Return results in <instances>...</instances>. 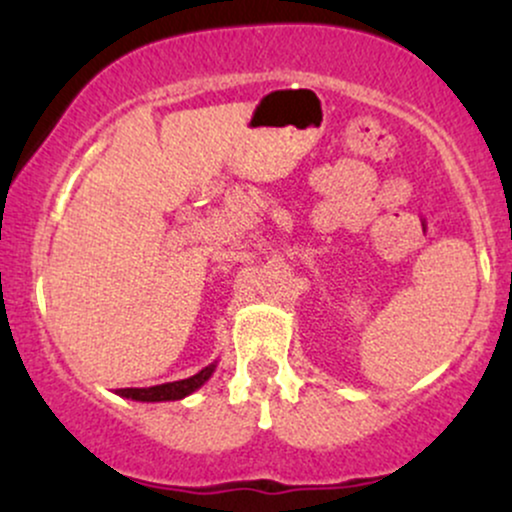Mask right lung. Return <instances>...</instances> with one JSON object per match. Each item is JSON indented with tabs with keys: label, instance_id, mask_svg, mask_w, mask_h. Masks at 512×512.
Instances as JSON below:
<instances>
[{
	"label": "right lung",
	"instance_id": "1",
	"mask_svg": "<svg viewBox=\"0 0 512 512\" xmlns=\"http://www.w3.org/2000/svg\"><path fill=\"white\" fill-rule=\"evenodd\" d=\"M216 361L209 363L207 368H202L192 378L175 380V383H163L154 387H122L117 390V395L125 399H134V402H175V399H185L192 392H197L207 380L214 375Z\"/></svg>",
	"mask_w": 512,
	"mask_h": 512
}]
</instances>
